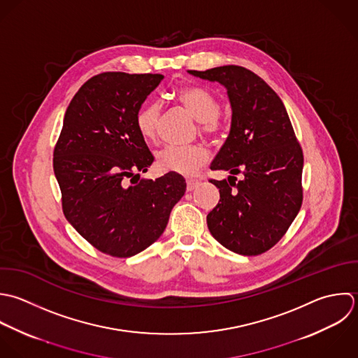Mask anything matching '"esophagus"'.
I'll return each instance as SVG.
<instances>
[{
    "instance_id": "34e87169",
    "label": "esophagus",
    "mask_w": 358,
    "mask_h": 358,
    "mask_svg": "<svg viewBox=\"0 0 358 358\" xmlns=\"http://www.w3.org/2000/svg\"><path fill=\"white\" fill-rule=\"evenodd\" d=\"M198 185H199L198 181H195V180H188V181H187V191H194Z\"/></svg>"
}]
</instances>
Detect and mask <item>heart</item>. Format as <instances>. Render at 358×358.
Instances as JSON below:
<instances>
[{"instance_id": "obj_1", "label": "heart", "mask_w": 358, "mask_h": 358, "mask_svg": "<svg viewBox=\"0 0 358 358\" xmlns=\"http://www.w3.org/2000/svg\"><path fill=\"white\" fill-rule=\"evenodd\" d=\"M178 101L201 121L202 132L217 135L220 125L217 115L220 101L217 97L201 86H184L176 92ZM160 120V104L156 101L143 104L135 115V124L145 141H155ZM209 160L206 148L201 145L191 146H167L157 153V169L163 173H176L184 177L195 176Z\"/></svg>"}]
</instances>
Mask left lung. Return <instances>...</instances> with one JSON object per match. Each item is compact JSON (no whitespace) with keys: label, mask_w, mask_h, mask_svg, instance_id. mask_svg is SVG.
<instances>
[{"label":"left lung","mask_w":358,"mask_h":358,"mask_svg":"<svg viewBox=\"0 0 358 358\" xmlns=\"http://www.w3.org/2000/svg\"><path fill=\"white\" fill-rule=\"evenodd\" d=\"M188 72L223 85L233 111L230 134L210 164L233 176L229 181L210 180L220 201L206 217L209 231L236 254H264L286 234L303 203L304 157L286 107L262 78L244 66ZM240 172L243 180H229Z\"/></svg>","instance_id":"obj_1"}]
</instances>
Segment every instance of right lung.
<instances>
[{
    "instance_id": "obj_1",
    "label": "right lung",
    "mask_w": 358,
    "mask_h": 358,
    "mask_svg": "<svg viewBox=\"0 0 358 358\" xmlns=\"http://www.w3.org/2000/svg\"><path fill=\"white\" fill-rule=\"evenodd\" d=\"M163 78L125 72L90 78L71 100L54 148L66 220L111 257H134L152 245L187 188L176 173L141 180L155 157L135 115Z\"/></svg>"
}]
</instances>
